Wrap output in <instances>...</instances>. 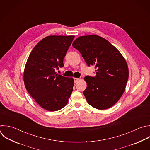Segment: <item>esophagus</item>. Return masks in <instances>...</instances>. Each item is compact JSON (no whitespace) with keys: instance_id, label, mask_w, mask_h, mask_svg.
<instances>
[{"instance_id":"1","label":"esophagus","mask_w":150,"mask_h":150,"mask_svg":"<svg viewBox=\"0 0 150 150\" xmlns=\"http://www.w3.org/2000/svg\"><path fill=\"white\" fill-rule=\"evenodd\" d=\"M74 83H76L78 82L79 81V78H74Z\"/></svg>"}]
</instances>
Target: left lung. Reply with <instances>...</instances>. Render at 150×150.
Returning <instances> with one entry per match:
<instances>
[{
    "instance_id": "1",
    "label": "left lung",
    "mask_w": 150,
    "mask_h": 150,
    "mask_svg": "<svg viewBox=\"0 0 150 150\" xmlns=\"http://www.w3.org/2000/svg\"><path fill=\"white\" fill-rule=\"evenodd\" d=\"M88 66L95 65L96 75L84 78L83 93L88 103L98 110L113 106L122 95L128 79L127 62L107 39L96 35L79 36L73 42Z\"/></svg>"
}]
</instances>
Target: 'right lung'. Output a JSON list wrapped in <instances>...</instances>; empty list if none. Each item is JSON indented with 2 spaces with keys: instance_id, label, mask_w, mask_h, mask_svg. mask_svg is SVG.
Here are the masks:
<instances>
[{
  "instance_id": "right-lung-1",
  "label": "right lung",
  "mask_w": 150,
  "mask_h": 150,
  "mask_svg": "<svg viewBox=\"0 0 150 150\" xmlns=\"http://www.w3.org/2000/svg\"><path fill=\"white\" fill-rule=\"evenodd\" d=\"M75 36H48L31 51L24 69L25 86L30 95L43 108L56 111L68 103L74 79L55 72L64 67V58Z\"/></svg>"
}]
</instances>
